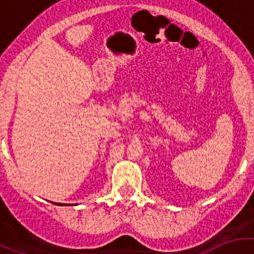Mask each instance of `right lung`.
Wrapping results in <instances>:
<instances>
[{
  "mask_svg": "<svg viewBox=\"0 0 254 254\" xmlns=\"http://www.w3.org/2000/svg\"><path fill=\"white\" fill-rule=\"evenodd\" d=\"M54 204H56V205H65V204H61V203H54ZM66 205H67V204H66ZM71 205H73V204H71Z\"/></svg>",
  "mask_w": 254,
  "mask_h": 254,
  "instance_id": "obj_1",
  "label": "right lung"
}]
</instances>
